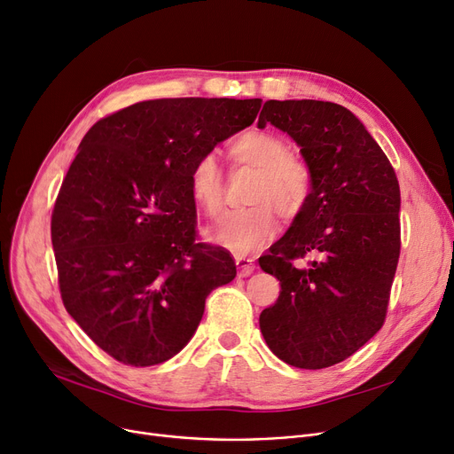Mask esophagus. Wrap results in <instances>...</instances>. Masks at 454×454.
<instances>
[{"mask_svg":"<svg viewBox=\"0 0 454 454\" xmlns=\"http://www.w3.org/2000/svg\"><path fill=\"white\" fill-rule=\"evenodd\" d=\"M235 265H238L239 276H250L254 272V269H255L254 260L243 258V255H238V258H235Z\"/></svg>","mask_w":454,"mask_h":454,"instance_id":"esophagus-1","label":"esophagus"}]
</instances>
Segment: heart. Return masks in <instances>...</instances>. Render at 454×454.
Here are the masks:
<instances>
[{
	"label": "heart",
	"mask_w": 454,
	"mask_h": 454,
	"mask_svg": "<svg viewBox=\"0 0 454 454\" xmlns=\"http://www.w3.org/2000/svg\"><path fill=\"white\" fill-rule=\"evenodd\" d=\"M228 153L238 167L255 170V178L245 209L230 211L207 238L235 255H247L265 247L276 233V211L284 219L299 216L311 194V172L301 157L289 153L282 137L250 129L235 139ZM189 192L206 215L219 216L224 207V178L216 157L204 153L189 170Z\"/></svg>",
	"instance_id": "obj_1"
}]
</instances>
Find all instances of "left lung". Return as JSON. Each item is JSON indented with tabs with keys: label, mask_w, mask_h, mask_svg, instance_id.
<instances>
[{
	"label": "left lung",
	"mask_w": 454,
	"mask_h": 454,
	"mask_svg": "<svg viewBox=\"0 0 454 454\" xmlns=\"http://www.w3.org/2000/svg\"><path fill=\"white\" fill-rule=\"evenodd\" d=\"M287 133L311 172L306 209L260 258L280 297L260 315L263 340L301 369L340 364L377 333L401 252L395 170L347 107L319 100H269L258 128ZM306 253L318 260L294 263Z\"/></svg>",
	"instance_id": "left-lung-1"
}]
</instances>
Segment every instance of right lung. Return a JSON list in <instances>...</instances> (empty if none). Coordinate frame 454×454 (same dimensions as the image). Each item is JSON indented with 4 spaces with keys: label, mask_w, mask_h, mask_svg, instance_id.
Listing matches in <instances>:
<instances>
[{
    "label": "right lung",
    "mask_w": 454,
    "mask_h": 454,
    "mask_svg": "<svg viewBox=\"0 0 454 454\" xmlns=\"http://www.w3.org/2000/svg\"><path fill=\"white\" fill-rule=\"evenodd\" d=\"M260 98H163L98 121L51 215L67 311L109 356L148 367L176 356L206 297L235 278L223 247L194 243L189 170L248 128Z\"/></svg>",
    "instance_id": "obj_1"
}]
</instances>
